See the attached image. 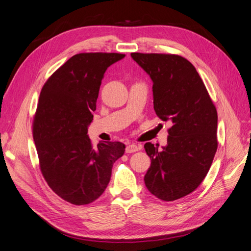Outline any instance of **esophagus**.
<instances>
[{"label":"esophagus","mask_w":251,"mask_h":251,"mask_svg":"<svg viewBox=\"0 0 251 251\" xmlns=\"http://www.w3.org/2000/svg\"><path fill=\"white\" fill-rule=\"evenodd\" d=\"M138 150H139V148L136 146V144L130 143V144H127L126 148V153H128V154L135 153V151H137Z\"/></svg>","instance_id":"obj_1"}]
</instances>
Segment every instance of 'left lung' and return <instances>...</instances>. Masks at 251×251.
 <instances>
[{"label":"left lung","instance_id":"left-lung-1","mask_svg":"<svg viewBox=\"0 0 251 251\" xmlns=\"http://www.w3.org/2000/svg\"><path fill=\"white\" fill-rule=\"evenodd\" d=\"M153 80L154 110L170 121L168 146L144 144L151 158L144 183L151 194L175 201L193 193L210 169L218 149V114L196 68L165 53H131Z\"/></svg>","mask_w":251,"mask_h":251}]
</instances>
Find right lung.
Listing matches in <instances>:
<instances>
[{
	"instance_id": "add662e5",
	"label": "right lung",
	"mask_w": 251,
	"mask_h": 251,
	"mask_svg": "<svg viewBox=\"0 0 251 251\" xmlns=\"http://www.w3.org/2000/svg\"><path fill=\"white\" fill-rule=\"evenodd\" d=\"M124 57L107 52L75 54L42 88L32 123L40 169L52 191L71 204L100 198L114 162L125 153L119 141L98 143L94 149L87 135L103 74Z\"/></svg>"
}]
</instances>
